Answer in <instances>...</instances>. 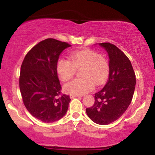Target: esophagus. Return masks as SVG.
I'll list each match as a JSON object with an SVG mask.
<instances>
[{
    "mask_svg": "<svg viewBox=\"0 0 155 155\" xmlns=\"http://www.w3.org/2000/svg\"><path fill=\"white\" fill-rule=\"evenodd\" d=\"M79 97L80 95H70L71 98H74V97Z\"/></svg>",
    "mask_w": 155,
    "mask_h": 155,
    "instance_id": "34e87169",
    "label": "esophagus"
}]
</instances>
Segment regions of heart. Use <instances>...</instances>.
<instances>
[{
  "label": "heart",
  "instance_id": "b5f03b06",
  "mask_svg": "<svg viewBox=\"0 0 155 155\" xmlns=\"http://www.w3.org/2000/svg\"><path fill=\"white\" fill-rule=\"evenodd\" d=\"M81 71L79 79L69 81L64 90L72 95H81L91 91L95 87L101 86L109 76V63L106 58L91 49L73 51L70 60L60 58L57 63V71L60 80L66 81L72 79L76 70Z\"/></svg>",
  "mask_w": 155,
  "mask_h": 155
}]
</instances>
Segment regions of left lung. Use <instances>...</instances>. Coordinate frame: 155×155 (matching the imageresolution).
Returning <instances> with one entry per match:
<instances>
[{"instance_id":"1","label":"left lung","mask_w":155,"mask_h":155,"mask_svg":"<svg viewBox=\"0 0 155 155\" xmlns=\"http://www.w3.org/2000/svg\"><path fill=\"white\" fill-rule=\"evenodd\" d=\"M107 51L110 73L107 83L95 94V103L86 108L95 123L108 124L118 120L128 108L136 87V74L129 58L108 42L99 44Z\"/></svg>"}]
</instances>
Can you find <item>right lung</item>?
<instances>
[{
    "label": "right lung",
    "instance_id": "right-lung-1",
    "mask_svg": "<svg viewBox=\"0 0 155 155\" xmlns=\"http://www.w3.org/2000/svg\"><path fill=\"white\" fill-rule=\"evenodd\" d=\"M71 47L67 42L47 38L27 53L19 75V89L24 105L35 118L53 122L66 114L71 98L61 92L57 73L60 53Z\"/></svg>",
    "mask_w": 155,
    "mask_h": 155
}]
</instances>
